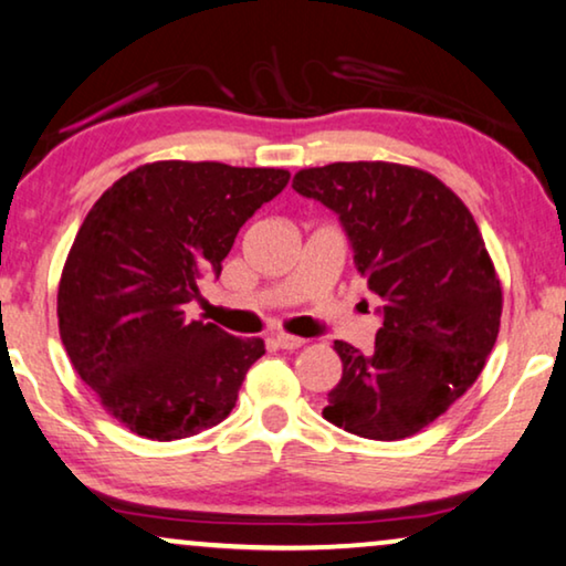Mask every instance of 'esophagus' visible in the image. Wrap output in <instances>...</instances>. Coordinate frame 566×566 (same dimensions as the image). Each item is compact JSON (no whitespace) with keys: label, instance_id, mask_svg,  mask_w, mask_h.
<instances>
[{"label":"esophagus","instance_id":"esophagus-1","mask_svg":"<svg viewBox=\"0 0 566 566\" xmlns=\"http://www.w3.org/2000/svg\"><path fill=\"white\" fill-rule=\"evenodd\" d=\"M274 342H276V346H282V349H300V346L305 344V338L292 336V334H284V331H276Z\"/></svg>","mask_w":566,"mask_h":566}]
</instances>
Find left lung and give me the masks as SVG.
<instances>
[{"label": "left lung", "mask_w": 566, "mask_h": 566, "mask_svg": "<svg viewBox=\"0 0 566 566\" xmlns=\"http://www.w3.org/2000/svg\"><path fill=\"white\" fill-rule=\"evenodd\" d=\"M292 188L338 214L354 266L386 300L370 354L334 342L344 373L323 417L367 440L417 434L476 382L500 334V276L473 214L398 163L307 168Z\"/></svg>", "instance_id": "left-lung-1"}]
</instances>
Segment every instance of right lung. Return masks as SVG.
<instances>
[{
  "mask_svg": "<svg viewBox=\"0 0 566 566\" xmlns=\"http://www.w3.org/2000/svg\"><path fill=\"white\" fill-rule=\"evenodd\" d=\"M290 172L163 160L118 178L90 209L59 282V334L105 411L147 440H180L228 417L261 338L188 321L238 230Z\"/></svg>",
  "mask_w": 566,
  "mask_h": 566,
  "instance_id": "1",
  "label": "right lung"
}]
</instances>
